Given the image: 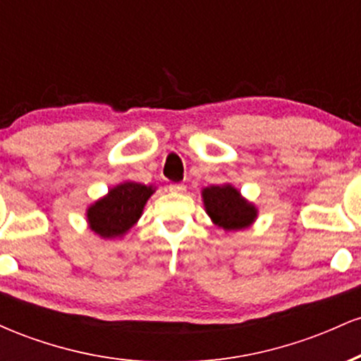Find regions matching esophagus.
<instances>
[{"label": "esophagus", "mask_w": 361, "mask_h": 361, "mask_svg": "<svg viewBox=\"0 0 361 361\" xmlns=\"http://www.w3.org/2000/svg\"><path fill=\"white\" fill-rule=\"evenodd\" d=\"M168 190L171 193H183L186 190V186L183 183H169L168 185Z\"/></svg>", "instance_id": "esophagus-1"}]
</instances>
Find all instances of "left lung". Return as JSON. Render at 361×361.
<instances>
[{
    "instance_id": "obj_1",
    "label": "left lung",
    "mask_w": 361,
    "mask_h": 361,
    "mask_svg": "<svg viewBox=\"0 0 361 361\" xmlns=\"http://www.w3.org/2000/svg\"><path fill=\"white\" fill-rule=\"evenodd\" d=\"M207 214L224 231H241L255 222L258 209L250 204L233 185L209 186L202 190Z\"/></svg>"
}]
</instances>
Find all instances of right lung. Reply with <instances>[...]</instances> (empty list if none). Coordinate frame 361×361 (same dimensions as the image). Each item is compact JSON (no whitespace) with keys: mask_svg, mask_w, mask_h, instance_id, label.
Returning <instances> with one entry per match:
<instances>
[{"mask_svg":"<svg viewBox=\"0 0 361 361\" xmlns=\"http://www.w3.org/2000/svg\"><path fill=\"white\" fill-rule=\"evenodd\" d=\"M152 193V186L135 181H123L114 186L86 212L90 229L105 239L120 238L139 221L144 205Z\"/></svg>","mask_w":361,"mask_h":361,"instance_id":"1","label":"right lung"}]
</instances>
